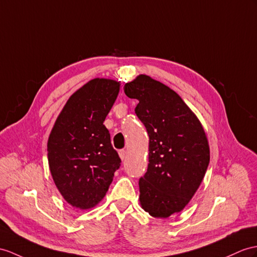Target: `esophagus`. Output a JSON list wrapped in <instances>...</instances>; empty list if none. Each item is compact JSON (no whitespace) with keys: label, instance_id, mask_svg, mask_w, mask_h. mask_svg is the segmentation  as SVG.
Instances as JSON below:
<instances>
[{"label":"esophagus","instance_id":"esophagus-1","mask_svg":"<svg viewBox=\"0 0 257 257\" xmlns=\"http://www.w3.org/2000/svg\"><path fill=\"white\" fill-rule=\"evenodd\" d=\"M126 150H124V149H121L120 152H118V155H120V158L122 159V160H124L125 158H126Z\"/></svg>","mask_w":257,"mask_h":257}]
</instances>
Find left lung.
<instances>
[{"label":"left lung","instance_id":"left-lung-1","mask_svg":"<svg viewBox=\"0 0 257 257\" xmlns=\"http://www.w3.org/2000/svg\"><path fill=\"white\" fill-rule=\"evenodd\" d=\"M137 99L135 113L149 135L146 173L139 181L144 210L168 218L182 210L202 183L209 164V146L196 115L176 91L147 75L125 84Z\"/></svg>","mask_w":257,"mask_h":257}]
</instances>
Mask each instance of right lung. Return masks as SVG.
<instances>
[{"label":"right lung","instance_id":"1","mask_svg":"<svg viewBox=\"0 0 257 257\" xmlns=\"http://www.w3.org/2000/svg\"><path fill=\"white\" fill-rule=\"evenodd\" d=\"M120 90L117 81L95 78L67 100L48 141L54 183L73 207L88 209L104 197L121 166L104 126Z\"/></svg>","mask_w":257,"mask_h":257}]
</instances>
